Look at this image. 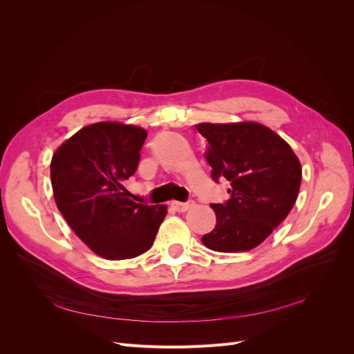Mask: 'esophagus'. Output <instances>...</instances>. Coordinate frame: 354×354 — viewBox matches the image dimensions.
Masks as SVG:
<instances>
[{
    "instance_id": "34e87169",
    "label": "esophagus",
    "mask_w": 354,
    "mask_h": 354,
    "mask_svg": "<svg viewBox=\"0 0 354 354\" xmlns=\"http://www.w3.org/2000/svg\"><path fill=\"white\" fill-rule=\"evenodd\" d=\"M195 205L194 201H189V202H177V201H173L171 202V207H173L176 211L178 212H185L187 209H190L192 207Z\"/></svg>"
}]
</instances>
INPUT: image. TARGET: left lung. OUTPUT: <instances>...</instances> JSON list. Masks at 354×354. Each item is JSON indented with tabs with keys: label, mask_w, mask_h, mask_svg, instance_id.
Returning <instances> with one entry per match:
<instances>
[{
	"label": "left lung",
	"mask_w": 354,
	"mask_h": 354,
	"mask_svg": "<svg viewBox=\"0 0 354 354\" xmlns=\"http://www.w3.org/2000/svg\"><path fill=\"white\" fill-rule=\"evenodd\" d=\"M207 138L211 177L230 181L224 203H211L217 223L202 243L218 252L250 251L286 218L298 198L301 164L283 138L252 121L195 125Z\"/></svg>",
	"instance_id": "8db88e82"
}]
</instances>
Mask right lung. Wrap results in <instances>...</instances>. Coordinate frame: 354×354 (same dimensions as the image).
<instances>
[{
	"instance_id": "right-lung-1",
	"label": "right lung",
	"mask_w": 354,
	"mask_h": 354,
	"mask_svg": "<svg viewBox=\"0 0 354 354\" xmlns=\"http://www.w3.org/2000/svg\"><path fill=\"white\" fill-rule=\"evenodd\" d=\"M145 128L103 121L81 128L51 158L53 195L62 216L88 248L127 260L151 248L167 205L130 199L124 181L137 169Z\"/></svg>"
}]
</instances>
